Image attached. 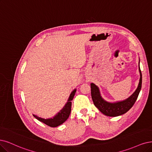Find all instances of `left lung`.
Masks as SVG:
<instances>
[{
    "instance_id": "1",
    "label": "left lung",
    "mask_w": 152,
    "mask_h": 152,
    "mask_svg": "<svg viewBox=\"0 0 152 152\" xmlns=\"http://www.w3.org/2000/svg\"><path fill=\"white\" fill-rule=\"evenodd\" d=\"M138 67L140 77L138 87L135 91L130 97H128L125 100L112 103L107 102L102 96L98 86L94 83H91V93L93 102L94 106L103 114L108 116L115 117L125 114L129 110L131 109L134 103H135L142 88V75L141 70L140 68V60Z\"/></svg>"
}]
</instances>
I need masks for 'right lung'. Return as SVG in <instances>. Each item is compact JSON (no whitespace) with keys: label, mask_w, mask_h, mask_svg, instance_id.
<instances>
[{"label":"right lung","mask_w":152,"mask_h":152,"mask_svg":"<svg viewBox=\"0 0 152 152\" xmlns=\"http://www.w3.org/2000/svg\"><path fill=\"white\" fill-rule=\"evenodd\" d=\"M76 92V89H75L71 93L68 99H67V102L64 106V107L54 116L49 118H43L39 117L36 115L33 114V116L39 121L45 123V124L50 127H57L61 125L64 122H65L69 116L71 111V101L74 98Z\"/></svg>","instance_id":"obj_1"}]
</instances>
